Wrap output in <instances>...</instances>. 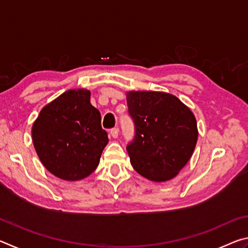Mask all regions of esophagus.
<instances>
[{
  "instance_id": "1",
  "label": "esophagus",
  "mask_w": 248,
  "mask_h": 248,
  "mask_svg": "<svg viewBox=\"0 0 248 248\" xmlns=\"http://www.w3.org/2000/svg\"><path fill=\"white\" fill-rule=\"evenodd\" d=\"M110 134H111V137H112V138H118V134H119V128H118V127L112 128V129L110 130Z\"/></svg>"
}]
</instances>
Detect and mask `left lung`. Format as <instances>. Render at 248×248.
Returning a JSON list of instances; mask_svg holds the SVG:
<instances>
[{"mask_svg": "<svg viewBox=\"0 0 248 248\" xmlns=\"http://www.w3.org/2000/svg\"><path fill=\"white\" fill-rule=\"evenodd\" d=\"M127 104L136 132L127 145L133 169L153 182L174 178L190 159L198 140L192 111L164 92H128Z\"/></svg>", "mask_w": 248, "mask_h": 248, "instance_id": "8db88e82", "label": "left lung"}]
</instances>
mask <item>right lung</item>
<instances>
[{"label":"right lung","instance_id":"1","mask_svg":"<svg viewBox=\"0 0 248 248\" xmlns=\"http://www.w3.org/2000/svg\"><path fill=\"white\" fill-rule=\"evenodd\" d=\"M90 99L85 89L66 91L46 105L32 124V143L41 163L61 179L74 182L91 175L108 143L100 112Z\"/></svg>","mask_w":248,"mask_h":248}]
</instances>
